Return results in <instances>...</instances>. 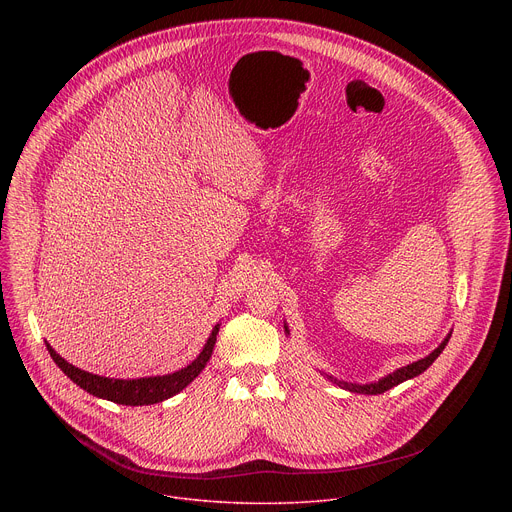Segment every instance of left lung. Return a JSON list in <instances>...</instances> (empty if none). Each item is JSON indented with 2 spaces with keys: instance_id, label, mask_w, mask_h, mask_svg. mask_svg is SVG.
Segmentation results:
<instances>
[{
  "instance_id": "obj_1",
  "label": "left lung",
  "mask_w": 512,
  "mask_h": 512,
  "mask_svg": "<svg viewBox=\"0 0 512 512\" xmlns=\"http://www.w3.org/2000/svg\"><path fill=\"white\" fill-rule=\"evenodd\" d=\"M285 330H287V328H285ZM450 336H452V334H448V338H446L440 346H437L429 356H425V358H421V360H417V362H413V364H407V367L395 371L393 375H387V377L381 379L379 383H371V385H352V383H342V381H336V379H334V383L340 385V387H344V389H348V391H352V393H364V395H379V393H385V391L393 389L395 385H399V383H403V381H407V379H413V377L421 375L427 367H431V362H433L437 356H440L442 350L446 348ZM330 379H332V377H330Z\"/></svg>"
}]
</instances>
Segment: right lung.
Listing matches in <instances>:
<instances>
[{"label":"right lung","instance_id":"add662e5","mask_svg":"<svg viewBox=\"0 0 512 512\" xmlns=\"http://www.w3.org/2000/svg\"><path fill=\"white\" fill-rule=\"evenodd\" d=\"M216 334H218V324L214 326L210 338L206 340L202 352L194 358V362H190L186 369L176 371L172 375H164V377H148V379H107V377H99L87 371H81L77 367L68 364L60 354L54 352V348L50 344H46L52 360L58 364V369L70 377L72 383H77L81 389H85L87 393L119 403V405H154L160 403L164 399L174 397L176 393H180L184 387H188L206 367V362L210 360L214 342H216Z\"/></svg>","mask_w":512,"mask_h":512}]
</instances>
